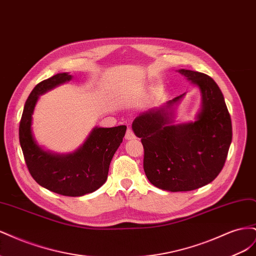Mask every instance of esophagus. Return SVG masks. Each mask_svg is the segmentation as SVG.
I'll use <instances>...</instances> for the list:
<instances>
[{"mask_svg": "<svg viewBox=\"0 0 256 256\" xmlns=\"http://www.w3.org/2000/svg\"><path fill=\"white\" fill-rule=\"evenodd\" d=\"M127 140H134V138H136V136L134 134V131L131 128H127V131H126V134H125Z\"/></svg>", "mask_w": 256, "mask_h": 256, "instance_id": "1", "label": "esophagus"}]
</instances>
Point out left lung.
Listing matches in <instances>:
<instances>
[{"mask_svg": "<svg viewBox=\"0 0 256 256\" xmlns=\"http://www.w3.org/2000/svg\"><path fill=\"white\" fill-rule=\"evenodd\" d=\"M202 92V110L194 122L168 125L170 109L184 94L160 109L147 111L132 122L144 148L148 180L162 190L191 191L212 182L226 164L232 142V120L222 92L210 76L180 69ZM171 115V114H170Z\"/></svg>", "mask_w": 256, "mask_h": 256, "instance_id": "obj_1", "label": "left lung"}]
</instances>
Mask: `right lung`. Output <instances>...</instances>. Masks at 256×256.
<instances>
[{
  "instance_id": "add662e5",
  "label": "right lung",
  "mask_w": 256,
  "mask_h": 256,
  "mask_svg": "<svg viewBox=\"0 0 256 256\" xmlns=\"http://www.w3.org/2000/svg\"><path fill=\"white\" fill-rule=\"evenodd\" d=\"M70 79L66 72L58 74L40 82L30 92L21 116L19 141L28 172L37 184L60 196H81L96 191L106 180L111 160L127 127H96L81 148L67 156H56L38 147L30 130L38 95Z\"/></svg>"
}]
</instances>
